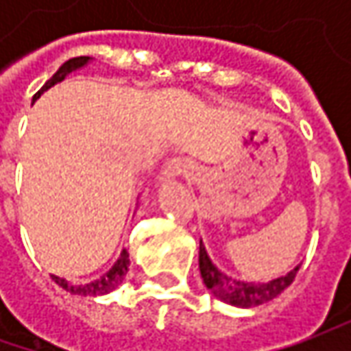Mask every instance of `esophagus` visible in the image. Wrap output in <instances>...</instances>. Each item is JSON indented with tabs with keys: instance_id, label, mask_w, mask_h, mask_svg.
<instances>
[{
	"instance_id": "obj_1",
	"label": "esophagus",
	"mask_w": 351,
	"mask_h": 351,
	"mask_svg": "<svg viewBox=\"0 0 351 351\" xmlns=\"http://www.w3.org/2000/svg\"><path fill=\"white\" fill-rule=\"evenodd\" d=\"M193 171V164L189 162V160H183V158H173V160H169L168 164H166V168L162 171V180L166 182V180H176V178H180V176H187V173H191Z\"/></svg>"
}]
</instances>
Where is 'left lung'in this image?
I'll return each mask as SVG.
<instances>
[{
    "label": "left lung",
    "mask_w": 351,
    "mask_h": 351,
    "mask_svg": "<svg viewBox=\"0 0 351 351\" xmlns=\"http://www.w3.org/2000/svg\"><path fill=\"white\" fill-rule=\"evenodd\" d=\"M199 269H201L203 283L207 285V289H210V293L217 299H221L223 303L240 306V308H250V306L267 303V301L276 299L277 295H281L293 283V279L299 271V265L293 267L289 274L276 277V279L265 281V283L242 281V279H236V277L221 271L213 263L207 250L203 246V240H201L199 242Z\"/></svg>",
    "instance_id": "8db88e82"
}]
</instances>
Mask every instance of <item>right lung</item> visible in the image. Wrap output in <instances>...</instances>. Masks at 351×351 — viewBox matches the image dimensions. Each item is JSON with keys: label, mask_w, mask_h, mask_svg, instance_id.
Here are the masks:
<instances>
[{"label": "right lung", "mask_w": 351, "mask_h": 351, "mask_svg": "<svg viewBox=\"0 0 351 351\" xmlns=\"http://www.w3.org/2000/svg\"><path fill=\"white\" fill-rule=\"evenodd\" d=\"M89 62H91L89 56H77V58H70L68 62H64L60 68H58V72L52 75L47 84L34 93L33 103L36 101V99L47 91V89H50L52 86H56V84H60L66 75L72 74V72H75V70H80V68H84V66H88ZM128 263H130L128 262V252L127 250H123V252H121V256H119V260L113 263V267H111L107 274H103L99 279H93V281H89V283H84V285H74V283H70L68 279H64V277H58V276H52V279L60 285L62 289L68 291V293H72V295L97 297V295H107V293L115 291L117 287L123 283V279H125V276H127V271H128Z\"/></svg>", "instance_id": "add662e5"}]
</instances>
